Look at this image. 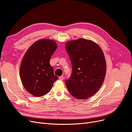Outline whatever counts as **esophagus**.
<instances>
[{"mask_svg": "<svg viewBox=\"0 0 132 132\" xmlns=\"http://www.w3.org/2000/svg\"><path fill=\"white\" fill-rule=\"evenodd\" d=\"M59 79L60 80H63L64 77H63V76H60V77H59Z\"/></svg>", "mask_w": 132, "mask_h": 132, "instance_id": "34e87169", "label": "esophagus"}]
</instances>
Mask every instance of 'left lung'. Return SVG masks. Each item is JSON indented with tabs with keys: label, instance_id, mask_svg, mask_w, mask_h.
I'll use <instances>...</instances> for the list:
<instances>
[{
	"label": "left lung",
	"instance_id": "8db88e82",
	"mask_svg": "<svg viewBox=\"0 0 132 132\" xmlns=\"http://www.w3.org/2000/svg\"><path fill=\"white\" fill-rule=\"evenodd\" d=\"M65 48L72 65L71 77L65 81L69 93L78 99L92 96L102 86L106 75L102 50L94 41L84 38L68 42Z\"/></svg>",
	"mask_w": 132,
	"mask_h": 132
}]
</instances>
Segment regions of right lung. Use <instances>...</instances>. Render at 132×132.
Wrapping results in <instances>:
<instances>
[{"label":"right lung","instance_id":"1","mask_svg":"<svg viewBox=\"0 0 132 132\" xmlns=\"http://www.w3.org/2000/svg\"><path fill=\"white\" fill-rule=\"evenodd\" d=\"M57 48L53 40L42 39L34 42L23 55L20 67L21 82L28 93L35 96L49 93L58 78L50 64Z\"/></svg>","mask_w":132,"mask_h":132}]
</instances>
